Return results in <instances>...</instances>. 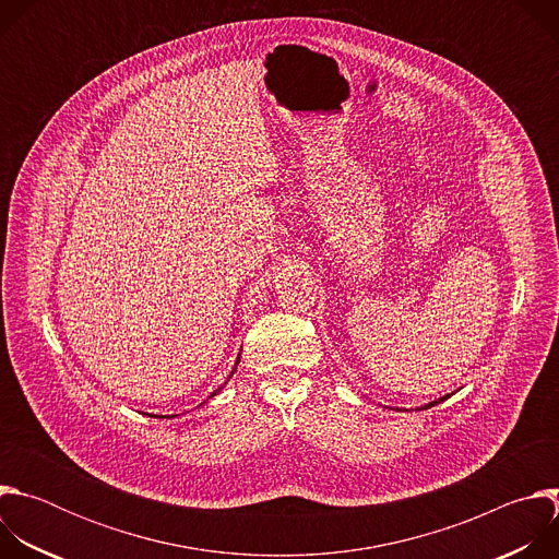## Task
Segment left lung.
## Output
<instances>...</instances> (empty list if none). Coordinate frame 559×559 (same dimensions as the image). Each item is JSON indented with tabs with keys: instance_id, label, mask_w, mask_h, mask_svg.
Instances as JSON below:
<instances>
[{
	"instance_id": "8db88e82",
	"label": "left lung",
	"mask_w": 559,
	"mask_h": 559,
	"mask_svg": "<svg viewBox=\"0 0 559 559\" xmlns=\"http://www.w3.org/2000/svg\"><path fill=\"white\" fill-rule=\"evenodd\" d=\"M442 401H447V395H444V397H438V401H436V403H429V405H427L425 409H429V407H433V405H438V403H442Z\"/></svg>"
}]
</instances>
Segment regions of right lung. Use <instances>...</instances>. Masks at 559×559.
<instances>
[{
	"label": "right lung",
	"instance_id": "1",
	"mask_svg": "<svg viewBox=\"0 0 559 559\" xmlns=\"http://www.w3.org/2000/svg\"><path fill=\"white\" fill-rule=\"evenodd\" d=\"M231 373H234V371H231ZM212 395H216V391H214V393H212Z\"/></svg>",
	"mask_w": 559,
	"mask_h": 559
}]
</instances>
